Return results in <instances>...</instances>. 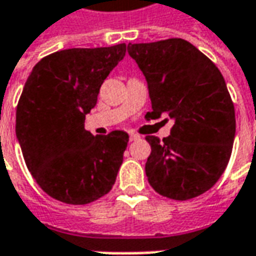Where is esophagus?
Masks as SVG:
<instances>
[{
    "label": "esophagus",
    "instance_id": "obj_1",
    "mask_svg": "<svg viewBox=\"0 0 256 256\" xmlns=\"http://www.w3.org/2000/svg\"><path fill=\"white\" fill-rule=\"evenodd\" d=\"M140 140V135H136V134H131L130 135V141H138Z\"/></svg>",
    "mask_w": 256,
    "mask_h": 256
}]
</instances>
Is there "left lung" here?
I'll return each instance as SVG.
<instances>
[{"label": "left lung", "mask_w": 256, "mask_h": 256, "mask_svg": "<svg viewBox=\"0 0 256 256\" xmlns=\"http://www.w3.org/2000/svg\"><path fill=\"white\" fill-rule=\"evenodd\" d=\"M128 54L148 84L152 111L146 120L174 121L162 141L145 138L151 145L148 182L175 201L195 198L215 185L231 158L235 110L225 80L206 55L181 38L128 44Z\"/></svg>", "instance_id": "1"}]
</instances>
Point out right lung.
Listing matches in <instances>:
<instances>
[{
	"label": "right lung",
	"mask_w": 256,
	"mask_h": 256,
	"mask_svg": "<svg viewBox=\"0 0 256 256\" xmlns=\"http://www.w3.org/2000/svg\"><path fill=\"white\" fill-rule=\"evenodd\" d=\"M125 51V44L56 51L35 65L25 82L16 140L36 184L56 201L85 205L115 184L128 134L94 136L84 122Z\"/></svg>",
	"instance_id": "add662e5"
}]
</instances>
